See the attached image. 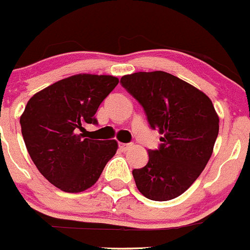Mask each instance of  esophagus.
<instances>
[{"instance_id":"esophagus-1","label":"esophagus","mask_w":250,"mask_h":250,"mask_svg":"<svg viewBox=\"0 0 250 250\" xmlns=\"http://www.w3.org/2000/svg\"><path fill=\"white\" fill-rule=\"evenodd\" d=\"M130 146H131L130 143H122V142L119 143V149L122 151H126L128 148H130Z\"/></svg>"}]
</instances>
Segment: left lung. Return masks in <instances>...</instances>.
Instances as JSON below:
<instances>
[{"label":"left lung","instance_id":"obj_1","mask_svg":"<svg viewBox=\"0 0 250 250\" xmlns=\"http://www.w3.org/2000/svg\"><path fill=\"white\" fill-rule=\"evenodd\" d=\"M137 100L151 128L163 135L148 164L132 171L141 194L153 201L182 195L199 178L213 153L219 117L209 97L164 71L137 72L120 79Z\"/></svg>","mask_w":250,"mask_h":250}]
</instances>
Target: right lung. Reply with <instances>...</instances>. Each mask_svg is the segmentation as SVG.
<instances>
[{
    "instance_id": "add662e5",
    "label": "right lung",
    "mask_w": 250,
    "mask_h": 250,
    "mask_svg": "<svg viewBox=\"0 0 250 250\" xmlns=\"http://www.w3.org/2000/svg\"><path fill=\"white\" fill-rule=\"evenodd\" d=\"M119 83L113 76L76 74L33 95L20 117L25 146L45 179L66 192L91 188L115 155V140L84 138L101 102Z\"/></svg>"
}]
</instances>
